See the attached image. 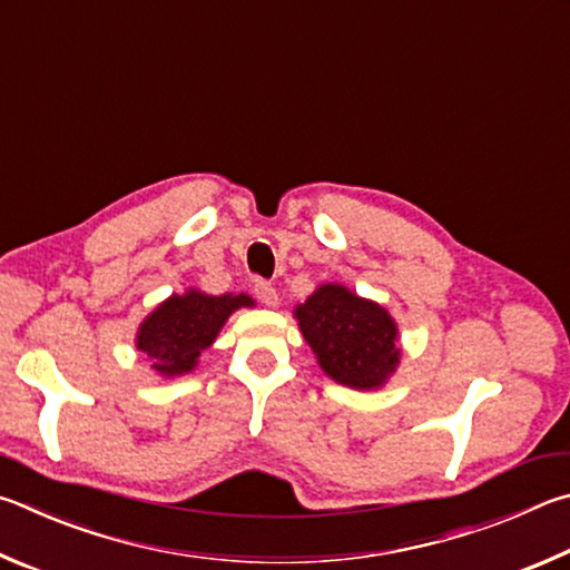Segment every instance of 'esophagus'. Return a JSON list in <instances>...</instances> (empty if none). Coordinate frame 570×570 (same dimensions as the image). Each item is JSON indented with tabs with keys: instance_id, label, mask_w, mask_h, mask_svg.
<instances>
[{
	"instance_id": "34e87169",
	"label": "esophagus",
	"mask_w": 570,
	"mask_h": 570,
	"mask_svg": "<svg viewBox=\"0 0 570 570\" xmlns=\"http://www.w3.org/2000/svg\"><path fill=\"white\" fill-rule=\"evenodd\" d=\"M255 295H257V301L263 303V305H267V307H277V303H279L277 291L269 283H265V279H259V283H255Z\"/></svg>"
}]
</instances>
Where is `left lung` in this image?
Here are the masks:
<instances>
[{
    "instance_id": "left-lung-1",
    "label": "left lung",
    "mask_w": 570,
    "mask_h": 570,
    "mask_svg": "<svg viewBox=\"0 0 570 570\" xmlns=\"http://www.w3.org/2000/svg\"><path fill=\"white\" fill-rule=\"evenodd\" d=\"M295 321L321 371L353 391H377L401 365L397 323L381 303L325 283L295 305Z\"/></svg>"
}]
</instances>
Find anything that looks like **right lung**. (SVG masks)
I'll list each match as a JSON object with an SVG mask.
<instances>
[{
    "instance_id": "obj_1",
    "label": "right lung",
    "mask_w": 570,
    "mask_h": 570,
    "mask_svg": "<svg viewBox=\"0 0 570 570\" xmlns=\"http://www.w3.org/2000/svg\"><path fill=\"white\" fill-rule=\"evenodd\" d=\"M239 307H255V301L245 293L207 295L199 287H187L169 295L139 323L135 345L149 357L157 375H187Z\"/></svg>"
}]
</instances>
